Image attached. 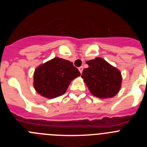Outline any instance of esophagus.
<instances>
[{"instance_id":"1","label":"esophagus","mask_w":147,"mask_h":147,"mask_svg":"<svg viewBox=\"0 0 147 147\" xmlns=\"http://www.w3.org/2000/svg\"><path fill=\"white\" fill-rule=\"evenodd\" d=\"M79 71H80V72L81 73V74L82 73V71H83V67H82V66H81V67H79Z\"/></svg>"}]
</instances>
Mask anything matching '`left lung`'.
<instances>
[{
    "instance_id": "1",
    "label": "left lung",
    "mask_w": 147,
    "mask_h": 147,
    "mask_svg": "<svg viewBox=\"0 0 147 147\" xmlns=\"http://www.w3.org/2000/svg\"><path fill=\"white\" fill-rule=\"evenodd\" d=\"M86 63L89 67L83 70L82 77L90 93L98 98H111L117 94L122 80L120 71L100 57Z\"/></svg>"
}]
</instances>
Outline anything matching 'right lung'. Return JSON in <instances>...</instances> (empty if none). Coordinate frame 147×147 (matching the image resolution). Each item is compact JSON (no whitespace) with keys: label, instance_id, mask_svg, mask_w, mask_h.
<instances>
[{"label":"right lung","instance_id":"add662e5","mask_svg":"<svg viewBox=\"0 0 147 147\" xmlns=\"http://www.w3.org/2000/svg\"><path fill=\"white\" fill-rule=\"evenodd\" d=\"M80 75L73 62L55 57L35 70L34 87L42 96L54 98L65 93L71 80Z\"/></svg>","mask_w":147,"mask_h":147}]
</instances>
